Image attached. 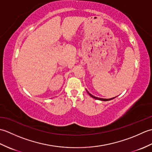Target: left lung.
I'll use <instances>...</instances> for the list:
<instances>
[{
    "label": "left lung",
    "mask_w": 152,
    "mask_h": 152,
    "mask_svg": "<svg viewBox=\"0 0 152 152\" xmlns=\"http://www.w3.org/2000/svg\"><path fill=\"white\" fill-rule=\"evenodd\" d=\"M88 94L91 96V97H93V99H97V100H100V101H110V100H112V99H114L115 97H113V98H112V99H102V98H99V97H96V96H93V95H92L91 93H89L88 91Z\"/></svg>",
    "instance_id": "1"
}]
</instances>
